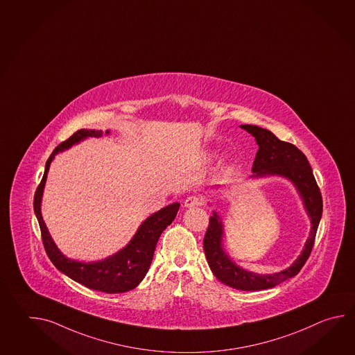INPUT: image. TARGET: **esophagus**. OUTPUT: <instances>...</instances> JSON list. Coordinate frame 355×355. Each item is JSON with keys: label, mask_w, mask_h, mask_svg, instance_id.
<instances>
[{"label": "esophagus", "mask_w": 355, "mask_h": 355, "mask_svg": "<svg viewBox=\"0 0 355 355\" xmlns=\"http://www.w3.org/2000/svg\"><path fill=\"white\" fill-rule=\"evenodd\" d=\"M202 198L200 196H189L184 201V206L186 207H196V206H202Z\"/></svg>", "instance_id": "esophagus-1"}]
</instances>
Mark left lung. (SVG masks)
<instances>
[{"label":"left lung","mask_w":355,"mask_h":355,"mask_svg":"<svg viewBox=\"0 0 355 355\" xmlns=\"http://www.w3.org/2000/svg\"><path fill=\"white\" fill-rule=\"evenodd\" d=\"M241 128L253 135L259 146L252 168L255 175L278 174L290 178L304 197V206L311 217L310 238L306 241L300 258L286 270L275 275H254L235 266L224 253L221 246L223 225L216 214H214L203 238V249L211 270L218 281L236 290H267L295 277L309 259L322 215V196L309 160L296 145L279 140L272 131L257 125H241Z\"/></svg>","instance_id":"8db88e82"}]
</instances>
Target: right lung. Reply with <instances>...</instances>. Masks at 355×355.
Listing matches in <instances>:
<instances>
[{"label":"right lung","instance_id":"1","mask_svg":"<svg viewBox=\"0 0 355 355\" xmlns=\"http://www.w3.org/2000/svg\"><path fill=\"white\" fill-rule=\"evenodd\" d=\"M101 135L102 131L80 129L54 149L49 159L46 160L43 178L35 191L34 211L40 226L45 253L62 273L91 290L100 291L105 293H123L135 288L148 273L160 234L168 225L172 224L177 211L180 209V203H172L148 217L126 248H123L121 252L115 254L114 257L97 263H80L65 258L53 243L40 212L44 184L54 155L78 143L82 139Z\"/></svg>","mask_w":355,"mask_h":355}]
</instances>
